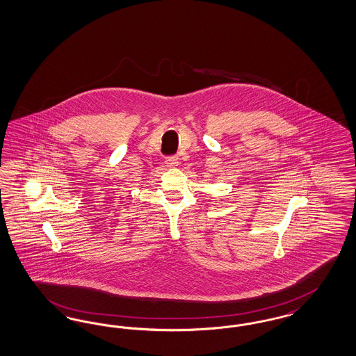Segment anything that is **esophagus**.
I'll list each match as a JSON object with an SVG mask.
<instances>
[{
	"instance_id": "obj_1",
	"label": "esophagus",
	"mask_w": 356,
	"mask_h": 356,
	"mask_svg": "<svg viewBox=\"0 0 356 356\" xmlns=\"http://www.w3.org/2000/svg\"><path fill=\"white\" fill-rule=\"evenodd\" d=\"M165 164L168 168H176L179 165V157L168 156L165 159Z\"/></svg>"
}]
</instances>
